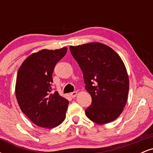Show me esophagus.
I'll list each match as a JSON object with an SVG mask.
<instances>
[{
  "instance_id": "1",
  "label": "esophagus",
  "mask_w": 153,
  "mask_h": 153,
  "mask_svg": "<svg viewBox=\"0 0 153 153\" xmlns=\"http://www.w3.org/2000/svg\"><path fill=\"white\" fill-rule=\"evenodd\" d=\"M77 94H78V93H77L76 91H74V92H72V93H71V94H70V95H71V96L72 98L76 97Z\"/></svg>"
}]
</instances>
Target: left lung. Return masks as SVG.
I'll use <instances>...</instances> for the list:
<instances>
[{
	"label": "left lung",
	"instance_id": "8db88e82",
	"mask_svg": "<svg viewBox=\"0 0 153 153\" xmlns=\"http://www.w3.org/2000/svg\"><path fill=\"white\" fill-rule=\"evenodd\" d=\"M70 50L92 98L91 106L85 109L87 117L99 124L115 120L124 109L129 92V77L121 57L99 42L71 46Z\"/></svg>",
	"mask_w": 153,
	"mask_h": 153
}]
</instances>
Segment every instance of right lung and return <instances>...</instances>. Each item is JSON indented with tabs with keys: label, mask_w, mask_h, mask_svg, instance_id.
<instances>
[{
	"label": "right lung",
	"mask_w": 153,
	"mask_h": 153,
	"mask_svg": "<svg viewBox=\"0 0 153 153\" xmlns=\"http://www.w3.org/2000/svg\"><path fill=\"white\" fill-rule=\"evenodd\" d=\"M67 47L42 50L31 54L19 68L16 96L21 110L41 127L54 128L65 119L69 101L52 93V73L57 62L65 55Z\"/></svg>",
	"instance_id": "add662e5"
}]
</instances>
